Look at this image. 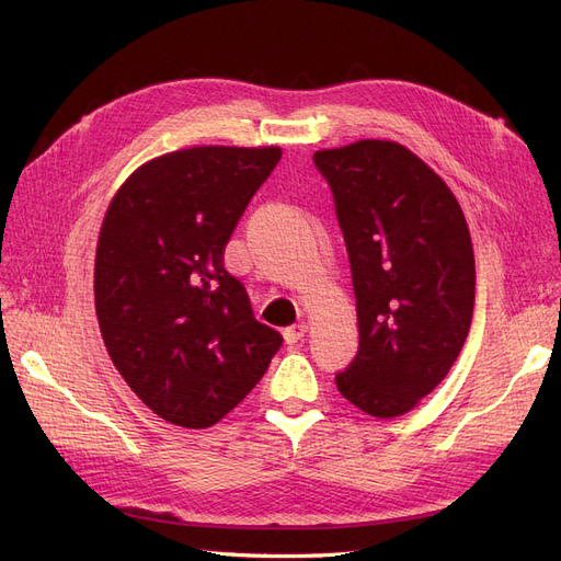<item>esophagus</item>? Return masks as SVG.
Masks as SVG:
<instances>
[{
	"instance_id": "obj_1",
	"label": "esophagus",
	"mask_w": 561,
	"mask_h": 561,
	"mask_svg": "<svg viewBox=\"0 0 561 561\" xmlns=\"http://www.w3.org/2000/svg\"><path fill=\"white\" fill-rule=\"evenodd\" d=\"M307 330H309L307 322H295V325H290V328H287V330L283 332L285 342H287V344H297L299 339H301L304 334H307Z\"/></svg>"
}]
</instances>
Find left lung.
Returning <instances> with one entry per match:
<instances>
[{
  "label": "left lung",
  "instance_id": "1",
  "mask_svg": "<svg viewBox=\"0 0 561 561\" xmlns=\"http://www.w3.org/2000/svg\"><path fill=\"white\" fill-rule=\"evenodd\" d=\"M358 311V355L336 375L351 404L407 414L447 377L474 307L470 231L445 180L390 140L322 149Z\"/></svg>",
  "mask_w": 561,
  "mask_h": 561
}]
</instances>
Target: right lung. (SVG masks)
<instances>
[{
    "mask_svg": "<svg viewBox=\"0 0 561 561\" xmlns=\"http://www.w3.org/2000/svg\"><path fill=\"white\" fill-rule=\"evenodd\" d=\"M280 147H190L114 194L95 250V313L118 375L151 412L208 428L254 388L283 336L254 320L225 248Z\"/></svg>",
    "mask_w": 561,
    "mask_h": 561,
    "instance_id": "add662e5",
    "label": "right lung"
}]
</instances>
